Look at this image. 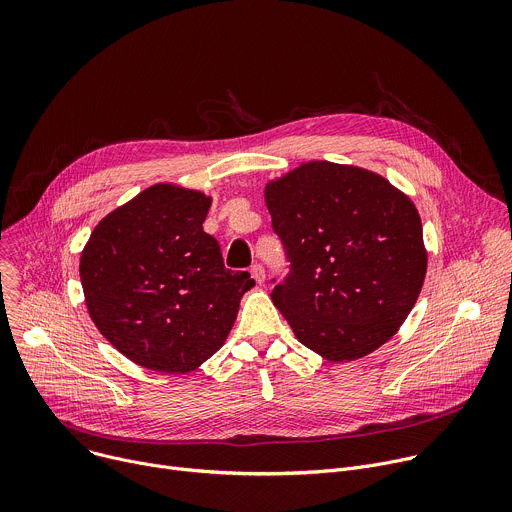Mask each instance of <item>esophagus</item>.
I'll use <instances>...</instances> for the list:
<instances>
[{
    "label": "esophagus",
    "instance_id": "34e87169",
    "mask_svg": "<svg viewBox=\"0 0 512 512\" xmlns=\"http://www.w3.org/2000/svg\"><path fill=\"white\" fill-rule=\"evenodd\" d=\"M251 275H253V279L261 285V283L265 281V269H263V265H259V263L253 265V267H251Z\"/></svg>",
    "mask_w": 512,
    "mask_h": 512
}]
</instances>
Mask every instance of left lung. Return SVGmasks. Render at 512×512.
<instances>
[{"label":"left lung","mask_w":512,"mask_h":512,"mask_svg":"<svg viewBox=\"0 0 512 512\" xmlns=\"http://www.w3.org/2000/svg\"><path fill=\"white\" fill-rule=\"evenodd\" d=\"M265 204L289 261L271 300L296 338L330 362L383 346L427 271L409 196L375 172L308 162L269 182Z\"/></svg>","instance_id":"8db88e82"}]
</instances>
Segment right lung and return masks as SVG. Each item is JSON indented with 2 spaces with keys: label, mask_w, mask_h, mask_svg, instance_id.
<instances>
[{
  "label": "right lung",
  "mask_w": 512,
  "mask_h": 512,
  "mask_svg": "<svg viewBox=\"0 0 512 512\" xmlns=\"http://www.w3.org/2000/svg\"><path fill=\"white\" fill-rule=\"evenodd\" d=\"M210 198L156 184L109 212L81 253L91 320L129 360L190 373L225 344L247 289L216 239L202 231Z\"/></svg>",
  "instance_id": "right-lung-1"
}]
</instances>
